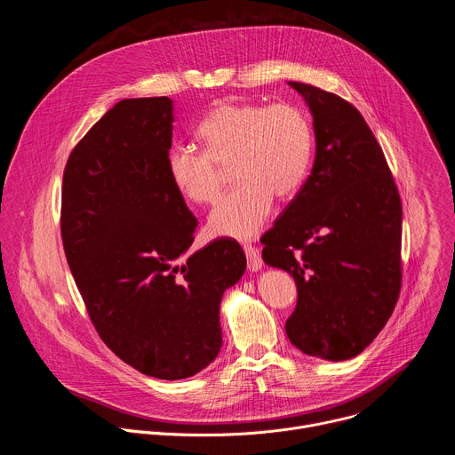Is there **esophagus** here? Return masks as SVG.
Wrapping results in <instances>:
<instances>
[{"mask_svg": "<svg viewBox=\"0 0 455 455\" xmlns=\"http://www.w3.org/2000/svg\"><path fill=\"white\" fill-rule=\"evenodd\" d=\"M244 253H246V261H248V270L250 272H257L263 268V259H261V251L259 248L251 246V244H244Z\"/></svg>", "mask_w": 455, "mask_h": 455, "instance_id": "34e87169", "label": "esophagus"}]
</instances>
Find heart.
<instances>
[{
	"label": "heart",
	"mask_w": 455,
	"mask_h": 455,
	"mask_svg": "<svg viewBox=\"0 0 455 455\" xmlns=\"http://www.w3.org/2000/svg\"><path fill=\"white\" fill-rule=\"evenodd\" d=\"M205 151L176 146L167 172L187 200L212 204L223 185L218 164L232 160L239 183L209 218L214 235L250 239L272 212L274 196L290 198L302 187L313 153L307 116L290 104H220L198 125Z\"/></svg>",
	"instance_id": "b5f03b06"
}]
</instances>
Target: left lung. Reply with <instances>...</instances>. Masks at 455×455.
<instances>
[{
  "instance_id": "1",
  "label": "left lung",
  "mask_w": 455,
  "mask_h": 455,
  "mask_svg": "<svg viewBox=\"0 0 455 455\" xmlns=\"http://www.w3.org/2000/svg\"><path fill=\"white\" fill-rule=\"evenodd\" d=\"M311 115V174L263 235L265 263L293 275L297 306L286 335L331 362L360 355L383 330L402 288V202L360 111L304 83Z\"/></svg>"
}]
</instances>
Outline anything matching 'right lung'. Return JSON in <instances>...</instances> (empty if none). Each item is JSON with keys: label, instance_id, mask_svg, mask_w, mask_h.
Returning <instances> with one entry per match:
<instances>
[{"label": "right lung", "instance_id": "1", "mask_svg": "<svg viewBox=\"0 0 455 455\" xmlns=\"http://www.w3.org/2000/svg\"><path fill=\"white\" fill-rule=\"evenodd\" d=\"M172 122L169 97L115 104L74 148L60 204L64 253L99 337L160 379L218 356L221 297L246 268L228 237L187 253L198 221L167 172Z\"/></svg>", "mask_w": 455, "mask_h": 455}]
</instances>
